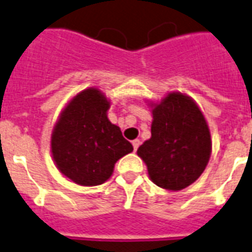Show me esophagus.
Instances as JSON below:
<instances>
[{"label": "esophagus", "mask_w": 252, "mask_h": 252, "mask_svg": "<svg viewBox=\"0 0 252 252\" xmlns=\"http://www.w3.org/2000/svg\"><path fill=\"white\" fill-rule=\"evenodd\" d=\"M132 145H133V151H137V148H139V145H140V140H137V139H136V140H133L132 141Z\"/></svg>", "instance_id": "34e87169"}]
</instances>
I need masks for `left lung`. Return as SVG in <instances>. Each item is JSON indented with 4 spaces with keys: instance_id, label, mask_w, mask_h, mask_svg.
Masks as SVG:
<instances>
[{
    "instance_id": "obj_1",
    "label": "left lung",
    "mask_w": 252,
    "mask_h": 252,
    "mask_svg": "<svg viewBox=\"0 0 252 252\" xmlns=\"http://www.w3.org/2000/svg\"><path fill=\"white\" fill-rule=\"evenodd\" d=\"M151 139L139 147L151 180L156 186L179 191L192 184L210 160L211 135L192 98L169 93L152 109Z\"/></svg>"
}]
</instances>
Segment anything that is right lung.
Listing matches in <instances>:
<instances>
[{
  "instance_id": "right-lung-1",
  "label": "right lung",
  "mask_w": 252,
  "mask_h": 252,
  "mask_svg": "<svg viewBox=\"0 0 252 252\" xmlns=\"http://www.w3.org/2000/svg\"><path fill=\"white\" fill-rule=\"evenodd\" d=\"M109 101L98 89L74 96L52 133V154L60 172L80 186H98L111 178L117 160L133 151L120 128L108 120Z\"/></svg>"
}]
</instances>
